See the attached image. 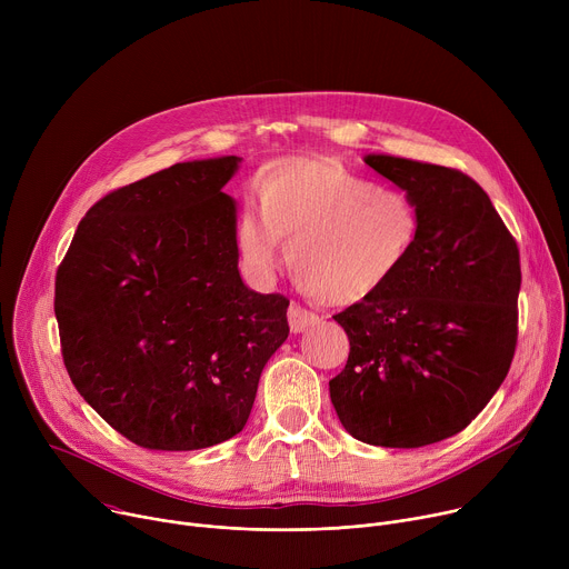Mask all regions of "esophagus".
<instances>
[{
    "instance_id": "1",
    "label": "esophagus",
    "mask_w": 569,
    "mask_h": 569,
    "mask_svg": "<svg viewBox=\"0 0 569 569\" xmlns=\"http://www.w3.org/2000/svg\"><path fill=\"white\" fill-rule=\"evenodd\" d=\"M288 321H290V331H292V333H301L303 329H308V327H312V323H317L319 317H317L315 312H310V310H306V308L292 303V306L288 308Z\"/></svg>"
}]
</instances>
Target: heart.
Here are the masks:
<instances>
[{"label": "heart", "mask_w": 569, "mask_h": 569, "mask_svg": "<svg viewBox=\"0 0 569 569\" xmlns=\"http://www.w3.org/2000/svg\"><path fill=\"white\" fill-rule=\"evenodd\" d=\"M236 224L246 266L268 277L288 238L286 259L299 286L327 306H356L380 295L415 254L417 202L400 189L347 169L331 157H281L257 180Z\"/></svg>", "instance_id": "1"}]
</instances>
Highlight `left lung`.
<instances>
[{
  "instance_id": "left-lung-1",
  "label": "left lung",
  "mask_w": 569,
  "mask_h": 569,
  "mask_svg": "<svg viewBox=\"0 0 569 569\" xmlns=\"http://www.w3.org/2000/svg\"><path fill=\"white\" fill-rule=\"evenodd\" d=\"M421 216L415 254L373 299L333 319L349 336L329 382L345 430L362 443L421 448L461 432L505 382L518 342L520 252L468 176L367 154Z\"/></svg>"
}]
</instances>
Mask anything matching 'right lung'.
I'll return each mask as SVG.
<instances>
[{"mask_svg":"<svg viewBox=\"0 0 569 569\" xmlns=\"http://www.w3.org/2000/svg\"><path fill=\"white\" fill-rule=\"evenodd\" d=\"M240 157L196 159L101 198L56 274L67 373L119 435L200 450L246 428L266 362L286 342L288 299L238 272Z\"/></svg>","mask_w":569,"mask_h":569,"instance_id":"right-lung-1","label":"right lung"}]
</instances>
